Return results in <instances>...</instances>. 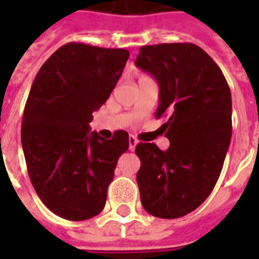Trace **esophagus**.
Masks as SVG:
<instances>
[{
	"label": "esophagus",
	"instance_id": "34e87169",
	"mask_svg": "<svg viewBox=\"0 0 259 259\" xmlns=\"http://www.w3.org/2000/svg\"><path fill=\"white\" fill-rule=\"evenodd\" d=\"M138 144V140L134 136H130L129 137V149L134 150L136 149V145Z\"/></svg>",
	"mask_w": 259,
	"mask_h": 259
}]
</instances>
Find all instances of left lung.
Returning <instances> with one entry per match:
<instances>
[{
  "instance_id": "left-lung-1",
  "label": "left lung",
  "mask_w": 259,
  "mask_h": 259,
  "mask_svg": "<svg viewBox=\"0 0 259 259\" xmlns=\"http://www.w3.org/2000/svg\"><path fill=\"white\" fill-rule=\"evenodd\" d=\"M136 66L160 87L156 118L170 145L140 142L137 172L142 207L162 219L196 209L212 192L229 150L231 93L225 75L205 51L191 42L140 48Z\"/></svg>"
}]
</instances>
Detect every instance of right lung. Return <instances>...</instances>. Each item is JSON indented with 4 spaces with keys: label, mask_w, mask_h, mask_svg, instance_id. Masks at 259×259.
<instances>
[{
    "label": "right lung",
    "mask_w": 259,
    "mask_h": 259,
    "mask_svg": "<svg viewBox=\"0 0 259 259\" xmlns=\"http://www.w3.org/2000/svg\"><path fill=\"white\" fill-rule=\"evenodd\" d=\"M127 59V50L68 42L42 64L32 83L22 117V150L34 191L60 218L86 221L105 208L129 134L118 130L105 140L90 133L89 123Z\"/></svg>",
    "instance_id": "obj_1"
}]
</instances>
